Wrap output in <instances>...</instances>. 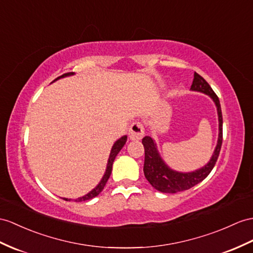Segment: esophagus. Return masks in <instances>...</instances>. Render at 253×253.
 <instances>
[{"label": "esophagus", "instance_id": "obj_1", "mask_svg": "<svg viewBox=\"0 0 253 253\" xmlns=\"http://www.w3.org/2000/svg\"><path fill=\"white\" fill-rule=\"evenodd\" d=\"M145 134L144 126L140 122H134L128 128V137L132 140H139L143 138Z\"/></svg>", "mask_w": 253, "mask_h": 253}]
</instances>
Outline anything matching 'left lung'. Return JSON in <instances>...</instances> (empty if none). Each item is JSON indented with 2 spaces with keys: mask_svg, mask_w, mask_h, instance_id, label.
<instances>
[{
  "mask_svg": "<svg viewBox=\"0 0 253 253\" xmlns=\"http://www.w3.org/2000/svg\"><path fill=\"white\" fill-rule=\"evenodd\" d=\"M191 91L201 92L211 98L217 107L218 122H219V133L217 145L213 150L212 156L208 163L202 168L195 169L193 171H178L165 163L161 155L158 150V147L155 139L150 136H145L141 143L145 148V163H144V174L146 179L149 181L151 186L156 190L163 193H177L181 191L188 190L194 187L195 184L200 183L209 175L212 170L213 166L217 162L221 145H222V113H221L220 101L218 96L215 95L211 85L208 84L206 80L200 76L198 73H194V79Z\"/></svg>",
  "mask_w": 253,
  "mask_h": 253,
  "instance_id": "1",
  "label": "left lung"
}]
</instances>
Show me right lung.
<instances>
[{
    "instance_id": "right-lung-1",
    "label": "right lung",
    "mask_w": 253,
    "mask_h": 253,
    "mask_svg": "<svg viewBox=\"0 0 253 253\" xmlns=\"http://www.w3.org/2000/svg\"><path fill=\"white\" fill-rule=\"evenodd\" d=\"M74 74H75V73H67V74H63L62 76H60V77H58V78H55V79L53 80V83H54V82H57L58 79L64 78V77H69V76H73ZM126 139H127V136H126V135H123L122 137H120L118 140H116V141H115V144L113 145V147H112V150H110V153H109V158H108V161H107V165H106L105 173H104V175H103V177H102L101 181L98 182V183H97V186H96L94 189H92L89 193H87L85 195L82 196V198H78V199H76V200H75V202L89 201V200H91V199L95 198V196H97L98 194H100V193L102 192V190L104 189V187H105V184H106V182H107V180H108V178H109L110 174H112L113 163H114V161H115V159H116L117 155H118V153H119V151H120V150L122 149V148H123V146L126 145ZM63 200H65V201H71V199H65V198H63Z\"/></svg>"
}]
</instances>
